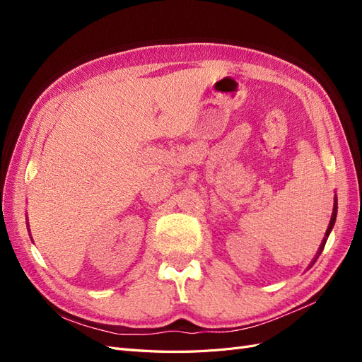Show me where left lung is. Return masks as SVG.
Listing matches in <instances>:
<instances>
[{"instance_id": "left-lung-1", "label": "left lung", "mask_w": 362, "mask_h": 362, "mask_svg": "<svg viewBox=\"0 0 362 362\" xmlns=\"http://www.w3.org/2000/svg\"><path fill=\"white\" fill-rule=\"evenodd\" d=\"M337 210H338V205H337V196H335V199H334V210H332V217H331L329 226H327V229H326V234H325V237H323V242H322V245H320V247H319V252H317V255L314 257V259H313V262H311V266L314 264L315 259L319 258V255L322 254V250H323V247H325V245H326V240H327V237H329V234H331V231H332V228H334V225H335V218H337ZM311 266H310V267H311Z\"/></svg>"}]
</instances>
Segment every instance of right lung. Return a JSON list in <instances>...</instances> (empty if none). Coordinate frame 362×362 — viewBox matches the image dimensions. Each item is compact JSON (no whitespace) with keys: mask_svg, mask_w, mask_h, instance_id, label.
I'll use <instances>...</instances> for the list:
<instances>
[{"mask_svg":"<svg viewBox=\"0 0 362 362\" xmlns=\"http://www.w3.org/2000/svg\"><path fill=\"white\" fill-rule=\"evenodd\" d=\"M27 226H28V223H27ZM30 238H31V237H30Z\"/></svg>","mask_w":362,"mask_h":362,"instance_id":"obj_1","label":"right lung"}]
</instances>
